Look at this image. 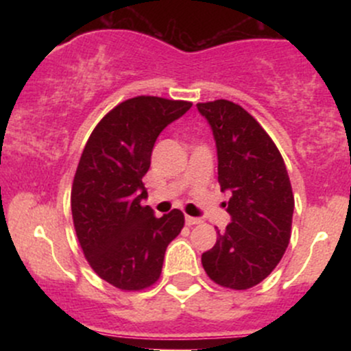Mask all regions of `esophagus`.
<instances>
[{"instance_id":"esophagus-1","label":"esophagus","mask_w":351,"mask_h":351,"mask_svg":"<svg viewBox=\"0 0 351 351\" xmlns=\"http://www.w3.org/2000/svg\"><path fill=\"white\" fill-rule=\"evenodd\" d=\"M184 221H186L188 226H195V224H201V219H199V217L186 216V217H184Z\"/></svg>"}]
</instances>
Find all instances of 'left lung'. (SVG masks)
<instances>
[{
  "mask_svg": "<svg viewBox=\"0 0 351 351\" xmlns=\"http://www.w3.org/2000/svg\"><path fill=\"white\" fill-rule=\"evenodd\" d=\"M211 125L217 181L229 189L231 223L201 256L208 277L232 291L263 282L280 263L292 232L293 193L279 148L254 117L231 100L196 104Z\"/></svg>",
  "mask_w": 351,
  "mask_h": 351,
  "instance_id": "1",
  "label": "left lung"
}]
</instances>
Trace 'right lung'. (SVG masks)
I'll use <instances>...</instances> for the list:
<instances>
[{"instance_id":"1","label":"right lung","mask_w":351,"mask_h":351,"mask_svg":"<svg viewBox=\"0 0 351 351\" xmlns=\"http://www.w3.org/2000/svg\"><path fill=\"white\" fill-rule=\"evenodd\" d=\"M191 106L153 95L123 100L95 125L80 155L71 191L75 234L88 265L120 291L155 284L184 226L180 209L156 217L143 206L142 178L160 132Z\"/></svg>"}]
</instances>
